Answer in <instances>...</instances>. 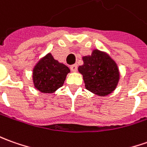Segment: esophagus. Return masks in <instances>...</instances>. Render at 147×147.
<instances>
[{
  "label": "esophagus",
  "instance_id": "esophagus-1",
  "mask_svg": "<svg viewBox=\"0 0 147 147\" xmlns=\"http://www.w3.org/2000/svg\"><path fill=\"white\" fill-rule=\"evenodd\" d=\"M70 68H71V70L73 72H76V71H77V65H76V64L71 65V67H70Z\"/></svg>",
  "mask_w": 147,
  "mask_h": 147
}]
</instances>
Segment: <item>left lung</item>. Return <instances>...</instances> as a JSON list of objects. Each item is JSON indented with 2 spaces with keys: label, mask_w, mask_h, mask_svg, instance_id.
I'll return each instance as SVG.
<instances>
[{
  "label": "left lung",
  "mask_w": 147,
  "mask_h": 147,
  "mask_svg": "<svg viewBox=\"0 0 147 147\" xmlns=\"http://www.w3.org/2000/svg\"><path fill=\"white\" fill-rule=\"evenodd\" d=\"M82 59L84 64L78 71L83 76L86 89L100 96H105L115 90L119 82V69L107 53L96 49L91 55Z\"/></svg>",
  "instance_id": "obj_1"
}]
</instances>
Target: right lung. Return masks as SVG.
Listing matches in <instances>:
<instances>
[{
	"instance_id": "right-lung-1",
	"label": "right lung",
	"mask_w": 147,
	"mask_h": 147,
	"mask_svg": "<svg viewBox=\"0 0 147 147\" xmlns=\"http://www.w3.org/2000/svg\"><path fill=\"white\" fill-rule=\"evenodd\" d=\"M70 69L54 59L51 53L40 59L33 68V83L42 93H53L63 85Z\"/></svg>"
}]
</instances>
